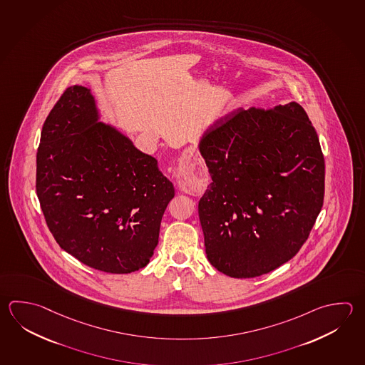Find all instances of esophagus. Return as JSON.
<instances>
[{
    "label": "esophagus",
    "instance_id": "1",
    "mask_svg": "<svg viewBox=\"0 0 365 365\" xmlns=\"http://www.w3.org/2000/svg\"><path fill=\"white\" fill-rule=\"evenodd\" d=\"M178 186L180 190L190 192L196 188H199L200 185L197 183V179L193 177L192 173L185 168H179L178 172Z\"/></svg>",
    "mask_w": 365,
    "mask_h": 365
}]
</instances>
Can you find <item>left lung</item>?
Wrapping results in <instances>:
<instances>
[{
    "label": "left lung",
    "mask_w": 365,
    "mask_h": 365,
    "mask_svg": "<svg viewBox=\"0 0 365 365\" xmlns=\"http://www.w3.org/2000/svg\"><path fill=\"white\" fill-rule=\"evenodd\" d=\"M212 183L199 201L207 261L225 275L269 274L298 253L324 200L323 152L296 102L232 110L200 138Z\"/></svg>",
    "instance_id": "1"
}]
</instances>
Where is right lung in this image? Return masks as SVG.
Returning <instances> with one entry per match:
<instances>
[{"mask_svg": "<svg viewBox=\"0 0 365 365\" xmlns=\"http://www.w3.org/2000/svg\"><path fill=\"white\" fill-rule=\"evenodd\" d=\"M36 191L59 247L91 269H143L174 186L158 160L104 124L91 90L63 93L42 126Z\"/></svg>", "mask_w": 365, "mask_h": 365, "instance_id": "1", "label": "right lung"}]
</instances>
